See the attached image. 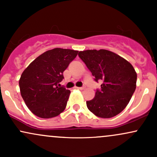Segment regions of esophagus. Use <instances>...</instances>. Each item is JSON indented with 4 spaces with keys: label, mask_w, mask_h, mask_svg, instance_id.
Wrapping results in <instances>:
<instances>
[{
    "label": "esophagus",
    "mask_w": 157,
    "mask_h": 157,
    "mask_svg": "<svg viewBox=\"0 0 157 157\" xmlns=\"http://www.w3.org/2000/svg\"><path fill=\"white\" fill-rule=\"evenodd\" d=\"M77 89H80V90H83L85 89V86H82V87H76Z\"/></svg>",
    "instance_id": "esophagus-1"
}]
</instances>
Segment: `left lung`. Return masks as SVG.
Segmentation results:
<instances>
[{
  "label": "left lung",
  "instance_id": "obj_1",
  "mask_svg": "<svg viewBox=\"0 0 157 157\" xmlns=\"http://www.w3.org/2000/svg\"><path fill=\"white\" fill-rule=\"evenodd\" d=\"M96 82L102 81L95 97L86 102L98 117L111 118L124 110L136 86V75L128 61L109 50H86L78 54Z\"/></svg>",
  "mask_w": 157,
  "mask_h": 157
}]
</instances>
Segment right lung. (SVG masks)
<instances>
[{
	"label": "right lung",
	"mask_w": 157,
	"mask_h": 157,
	"mask_svg": "<svg viewBox=\"0 0 157 157\" xmlns=\"http://www.w3.org/2000/svg\"><path fill=\"white\" fill-rule=\"evenodd\" d=\"M77 53L71 49L53 48L38 56L23 71L19 80L21 94L37 117H55L66 109L71 91L59 83Z\"/></svg>",
	"instance_id": "1"
}]
</instances>
